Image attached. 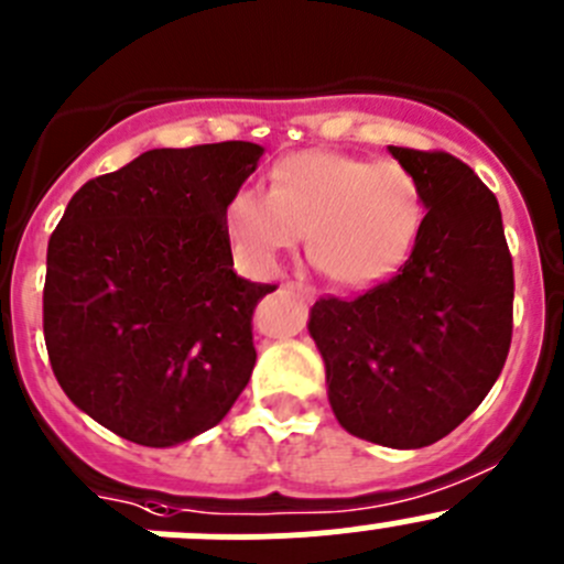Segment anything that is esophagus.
<instances>
[{
  "mask_svg": "<svg viewBox=\"0 0 564 564\" xmlns=\"http://www.w3.org/2000/svg\"><path fill=\"white\" fill-rule=\"evenodd\" d=\"M283 289H289V292H297V294H311V289L305 286V283H300V281L283 283Z\"/></svg>",
  "mask_w": 564,
  "mask_h": 564,
  "instance_id": "34e87169",
  "label": "esophagus"
}]
</instances>
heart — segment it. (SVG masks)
I'll use <instances>...</instances> for the list:
<instances>
[{"label":"heart","instance_id":"1","mask_svg":"<svg viewBox=\"0 0 564 564\" xmlns=\"http://www.w3.org/2000/svg\"><path fill=\"white\" fill-rule=\"evenodd\" d=\"M424 223V193L408 165L336 151H300L270 167V193L239 187L223 212L239 264L267 275L305 235L308 259L347 289L388 281Z\"/></svg>","mask_w":564,"mask_h":564}]
</instances>
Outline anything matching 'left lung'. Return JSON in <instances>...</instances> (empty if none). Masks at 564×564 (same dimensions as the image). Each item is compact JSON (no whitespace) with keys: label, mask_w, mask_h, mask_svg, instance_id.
I'll use <instances>...</instances> for the list:
<instances>
[{"label":"left lung","mask_w":564,"mask_h":564,"mask_svg":"<svg viewBox=\"0 0 564 564\" xmlns=\"http://www.w3.org/2000/svg\"><path fill=\"white\" fill-rule=\"evenodd\" d=\"M415 173L427 215L397 275L358 297H319L308 330L327 397L355 438L421 449L468 419L512 341V256L482 178L446 151L388 145Z\"/></svg>","instance_id":"1"}]
</instances>
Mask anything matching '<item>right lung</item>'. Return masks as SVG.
I'll use <instances>...</instances> for the list:
<instances>
[{
  "instance_id": "1",
  "label": "right lung",
  "mask_w": 564,
  "mask_h": 564,
  "mask_svg": "<svg viewBox=\"0 0 564 564\" xmlns=\"http://www.w3.org/2000/svg\"><path fill=\"white\" fill-rule=\"evenodd\" d=\"M264 149H154L90 178L48 239L43 338L70 402L140 446L220 424L256 366L272 283L234 272L228 198Z\"/></svg>"
}]
</instances>
